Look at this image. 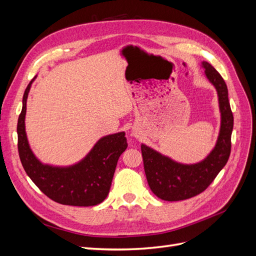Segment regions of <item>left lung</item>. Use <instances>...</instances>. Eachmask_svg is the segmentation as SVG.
<instances>
[{
  "instance_id": "left-lung-1",
  "label": "left lung",
  "mask_w": 256,
  "mask_h": 256,
  "mask_svg": "<svg viewBox=\"0 0 256 256\" xmlns=\"http://www.w3.org/2000/svg\"><path fill=\"white\" fill-rule=\"evenodd\" d=\"M205 74L218 92L221 127L214 148L200 162L182 164L144 144L141 145L147 182L154 196L174 202L196 196L210 184L226 164L230 154V136L234 118L228 102V92L221 74L207 62H202Z\"/></svg>"
}]
</instances>
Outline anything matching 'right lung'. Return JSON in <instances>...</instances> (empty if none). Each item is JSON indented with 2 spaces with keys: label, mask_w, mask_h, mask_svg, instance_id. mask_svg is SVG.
I'll return each mask as SVG.
<instances>
[{
  "label": "right lung",
  "mask_w": 256,
  "mask_h": 256,
  "mask_svg": "<svg viewBox=\"0 0 256 256\" xmlns=\"http://www.w3.org/2000/svg\"><path fill=\"white\" fill-rule=\"evenodd\" d=\"M34 79L26 88L18 118V152L23 168L49 198L70 206H95L109 194L116 164L127 148L125 132L106 136L78 164L70 166L44 164L30 150L26 132V99Z\"/></svg>",
  "instance_id": "add662e5"
}]
</instances>
